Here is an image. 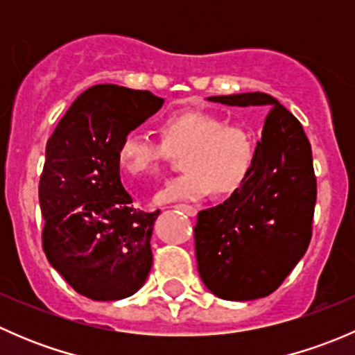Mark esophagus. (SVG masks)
Instances as JSON below:
<instances>
[{"instance_id":"esophagus-1","label":"esophagus","mask_w":355,"mask_h":355,"mask_svg":"<svg viewBox=\"0 0 355 355\" xmlns=\"http://www.w3.org/2000/svg\"><path fill=\"white\" fill-rule=\"evenodd\" d=\"M175 207L184 211V213L189 214V216H196V214H198V207L196 206H189V204H175Z\"/></svg>"}]
</instances>
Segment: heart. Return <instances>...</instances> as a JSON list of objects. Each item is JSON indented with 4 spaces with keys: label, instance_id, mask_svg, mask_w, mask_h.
<instances>
[{
    "label": "heart",
    "instance_id": "heart-1",
    "mask_svg": "<svg viewBox=\"0 0 355 355\" xmlns=\"http://www.w3.org/2000/svg\"><path fill=\"white\" fill-rule=\"evenodd\" d=\"M161 141L139 130L121 137L120 166L132 177H149L159 171L170 155H182L184 173L164 182L155 194L156 202L194 200L213 191L228 198L249 180L256 163V141L249 128L227 123L209 111H180L159 125Z\"/></svg>",
    "mask_w": 355,
    "mask_h": 355
}]
</instances>
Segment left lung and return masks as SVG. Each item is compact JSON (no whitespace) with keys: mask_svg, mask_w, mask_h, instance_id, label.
<instances>
[{"mask_svg":"<svg viewBox=\"0 0 355 355\" xmlns=\"http://www.w3.org/2000/svg\"><path fill=\"white\" fill-rule=\"evenodd\" d=\"M228 106L268 111L249 180L223 204L199 211L194 227L204 285L225 300H252L275 292L313 235L316 175L300 121L264 92L213 96Z\"/></svg>","mask_w":355,"mask_h":355,"instance_id":"obj_1","label":"left lung"}]
</instances>
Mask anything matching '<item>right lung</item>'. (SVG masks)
I'll return each instance as SVG.
<instances>
[{"label":"right lung","mask_w":355,"mask_h":355,"mask_svg":"<svg viewBox=\"0 0 355 355\" xmlns=\"http://www.w3.org/2000/svg\"><path fill=\"white\" fill-rule=\"evenodd\" d=\"M163 106V98L114 84L82 92L46 144L39 180L42 249L75 292L120 300L144 285L159 214L130 206L120 178L121 137Z\"/></svg>","instance_id":"add662e5"}]
</instances>
